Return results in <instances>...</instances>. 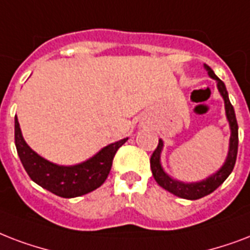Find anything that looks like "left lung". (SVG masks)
<instances>
[{"mask_svg":"<svg viewBox=\"0 0 250 250\" xmlns=\"http://www.w3.org/2000/svg\"><path fill=\"white\" fill-rule=\"evenodd\" d=\"M204 66L206 71H208V74L210 75V78L216 81V87H218V90H219L220 95H222V98L224 100L226 117H227L228 124H229V130H231L228 154L226 160H224L223 166L218 171L214 172L211 176H208V177H206L205 180H201V181H197V183H184V181L172 179L171 176L166 173V171L162 167V162H160V154H162V150H163L164 146L162 139H159V145L155 148V151L152 152L151 159H150L152 176H154L156 183L159 184L162 188H164L166 190L172 193V194L185 199L202 198L205 195L212 193L216 188H219L226 181L228 176L231 175L232 169L235 167L236 156H237V147H239V126H237V121H236L235 109L232 107L229 98H228L226 84L216 77L211 67L208 66L206 63H205Z\"/></svg>","mask_w":250,"mask_h":250,"instance_id":"obj_1","label":"left lung"}]
</instances>
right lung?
<instances>
[{"label": "right lung", "mask_w": 250, "mask_h": 250, "mask_svg": "<svg viewBox=\"0 0 250 250\" xmlns=\"http://www.w3.org/2000/svg\"><path fill=\"white\" fill-rule=\"evenodd\" d=\"M127 138L111 143L92 158L74 166H59L44 159L26 143L15 116V147L31 180L62 198H74L98 189L109 175L112 162Z\"/></svg>", "instance_id": "add662e5"}]
</instances>
